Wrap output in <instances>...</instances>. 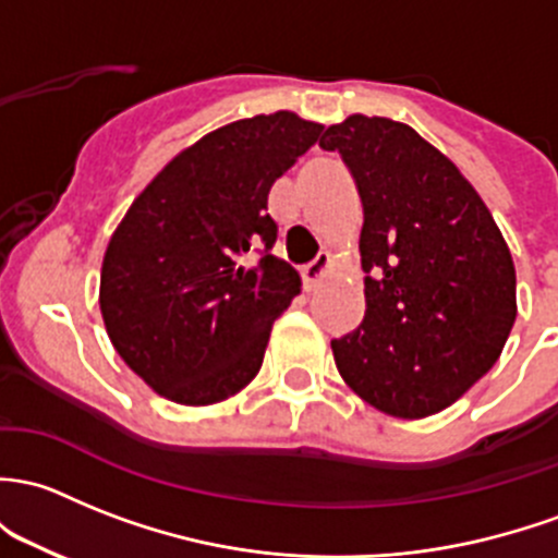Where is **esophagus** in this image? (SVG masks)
Masks as SVG:
<instances>
[{
	"label": "esophagus",
	"mask_w": 558,
	"mask_h": 558,
	"mask_svg": "<svg viewBox=\"0 0 558 558\" xmlns=\"http://www.w3.org/2000/svg\"><path fill=\"white\" fill-rule=\"evenodd\" d=\"M328 264H331V256L328 254H318L315 256L313 262L307 264V267L302 269V278H304V289L307 291H313L315 286L320 283V278H324L326 275V269H328Z\"/></svg>",
	"instance_id": "esophagus-1"
}]
</instances>
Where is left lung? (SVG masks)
Wrapping results in <instances>:
<instances>
[{
    "label": "left lung",
    "instance_id": "1",
    "mask_svg": "<svg viewBox=\"0 0 558 558\" xmlns=\"http://www.w3.org/2000/svg\"><path fill=\"white\" fill-rule=\"evenodd\" d=\"M363 205L366 315L331 339L339 374L379 412L420 420L495 366L515 320L511 251L454 162L403 122L326 128Z\"/></svg>",
    "mask_w": 558,
    "mask_h": 558
}]
</instances>
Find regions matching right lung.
<instances>
[{"mask_svg": "<svg viewBox=\"0 0 558 558\" xmlns=\"http://www.w3.org/2000/svg\"><path fill=\"white\" fill-rule=\"evenodd\" d=\"M320 131L291 111L232 122L173 157L128 208L104 256L101 315L151 390L203 407L256 377L302 286L272 256L269 186Z\"/></svg>", "mask_w": 558, "mask_h": 558, "instance_id": "1", "label": "right lung"}]
</instances>
